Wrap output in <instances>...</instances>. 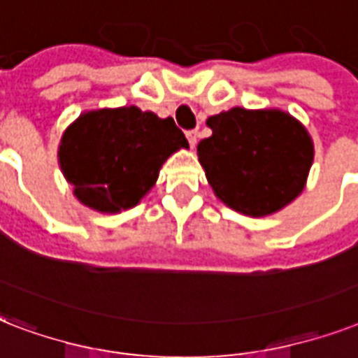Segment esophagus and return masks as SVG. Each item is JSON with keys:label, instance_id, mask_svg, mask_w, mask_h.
Listing matches in <instances>:
<instances>
[{"label": "esophagus", "instance_id": "esophagus-1", "mask_svg": "<svg viewBox=\"0 0 358 358\" xmlns=\"http://www.w3.org/2000/svg\"><path fill=\"white\" fill-rule=\"evenodd\" d=\"M187 140L188 143H190V148H196V143H198V132L196 130H190V132H187Z\"/></svg>", "mask_w": 358, "mask_h": 358}]
</instances>
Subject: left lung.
<instances>
[{"instance_id": "8db88e82", "label": "left lung", "mask_w": 358, "mask_h": 358, "mask_svg": "<svg viewBox=\"0 0 358 358\" xmlns=\"http://www.w3.org/2000/svg\"><path fill=\"white\" fill-rule=\"evenodd\" d=\"M207 127L213 134L198 143V160L215 196L229 209L263 218L303 192L314 141L292 113L235 106L210 115Z\"/></svg>"}]
</instances>
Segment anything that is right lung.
Here are the masks:
<instances>
[{
    "label": "right lung",
    "instance_id": "add662e5",
    "mask_svg": "<svg viewBox=\"0 0 358 358\" xmlns=\"http://www.w3.org/2000/svg\"><path fill=\"white\" fill-rule=\"evenodd\" d=\"M188 141L173 119L138 106L80 113L61 136L57 160L80 203L115 215L145 198L160 168Z\"/></svg>",
    "mask_w": 358,
    "mask_h": 358
}]
</instances>
